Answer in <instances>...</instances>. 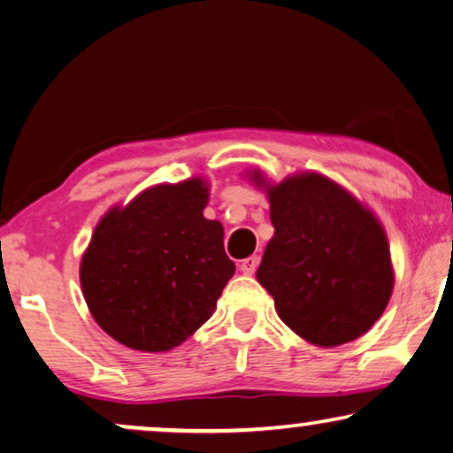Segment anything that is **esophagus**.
Here are the masks:
<instances>
[{
    "mask_svg": "<svg viewBox=\"0 0 453 453\" xmlns=\"http://www.w3.org/2000/svg\"><path fill=\"white\" fill-rule=\"evenodd\" d=\"M257 267H258V257H257V255L244 258V261L240 263V269H242V273H246V275L255 273Z\"/></svg>",
    "mask_w": 453,
    "mask_h": 453,
    "instance_id": "34e87169",
    "label": "esophagus"
}]
</instances>
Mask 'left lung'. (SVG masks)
I'll return each mask as SVG.
<instances>
[{"label":"left lung","instance_id":"1","mask_svg":"<svg viewBox=\"0 0 453 453\" xmlns=\"http://www.w3.org/2000/svg\"><path fill=\"white\" fill-rule=\"evenodd\" d=\"M249 178L269 198L275 234L257 280L281 321L319 348L366 334L394 292L388 234L377 215L323 173H294L280 184L258 170Z\"/></svg>","mask_w":453,"mask_h":453}]
</instances>
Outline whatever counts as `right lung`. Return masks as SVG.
<instances>
[{
  "label": "right lung",
  "instance_id": "add662e5",
  "mask_svg": "<svg viewBox=\"0 0 453 453\" xmlns=\"http://www.w3.org/2000/svg\"><path fill=\"white\" fill-rule=\"evenodd\" d=\"M209 184H157L96 223L81 261L90 315L113 340L141 352H167L213 315L236 271L223 250V226L203 215Z\"/></svg>",
  "mask_w": 453,
  "mask_h": 453
}]
</instances>
